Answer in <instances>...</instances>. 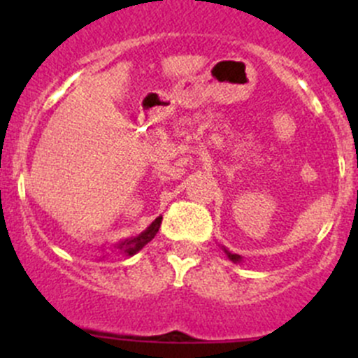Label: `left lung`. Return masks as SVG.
I'll return each instance as SVG.
<instances>
[{
	"instance_id": "1",
	"label": "left lung",
	"mask_w": 358,
	"mask_h": 358,
	"mask_svg": "<svg viewBox=\"0 0 358 358\" xmlns=\"http://www.w3.org/2000/svg\"><path fill=\"white\" fill-rule=\"evenodd\" d=\"M223 251H225V252H227V256H229V258H230V259H232V262H234V263H239V262H241V259H243V258H241V256H239V255H234V252L227 251V249H225V248H223Z\"/></svg>"
}]
</instances>
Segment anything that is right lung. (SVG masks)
<instances>
[{
    "label": "right lung",
    "mask_w": 358,
    "mask_h": 358,
    "mask_svg": "<svg viewBox=\"0 0 358 358\" xmlns=\"http://www.w3.org/2000/svg\"><path fill=\"white\" fill-rule=\"evenodd\" d=\"M161 222H162V216H159V218L154 220V222L150 223V225L147 227V229L143 230V232L140 234V236L131 237V239L121 241V243H119V244H115V248H117L121 252H124L126 256L136 255V252H138L140 249L145 246L147 243H150V241L154 239V236H156V234H157L159 227H161Z\"/></svg>",
    "instance_id": "1"
}]
</instances>
